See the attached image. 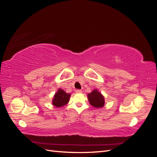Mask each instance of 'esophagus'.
Listing matches in <instances>:
<instances>
[{
    "mask_svg": "<svg viewBox=\"0 0 157 157\" xmlns=\"http://www.w3.org/2000/svg\"><path fill=\"white\" fill-rule=\"evenodd\" d=\"M82 90H75V92L76 93H82Z\"/></svg>",
    "mask_w": 157,
    "mask_h": 157,
    "instance_id": "esophagus-1",
    "label": "esophagus"
}]
</instances>
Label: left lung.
Instances as JSON below:
<instances>
[{
	"instance_id": "8db88e82",
	"label": "left lung",
	"mask_w": 157,
	"mask_h": 157,
	"mask_svg": "<svg viewBox=\"0 0 157 157\" xmlns=\"http://www.w3.org/2000/svg\"><path fill=\"white\" fill-rule=\"evenodd\" d=\"M88 101L90 105L96 108H101L105 105V98L98 90H93L92 92L88 95Z\"/></svg>"
}]
</instances>
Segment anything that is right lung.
Listing matches in <instances>:
<instances>
[{
	"mask_svg": "<svg viewBox=\"0 0 157 157\" xmlns=\"http://www.w3.org/2000/svg\"><path fill=\"white\" fill-rule=\"evenodd\" d=\"M70 97V94L66 93L63 90L59 88L52 99V105L58 108L63 107L69 103Z\"/></svg>",
	"mask_w": 157,
	"mask_h": 157,
	"instance_id": "1",
	"label": "right lung"
}]
</instances>
